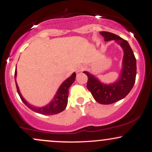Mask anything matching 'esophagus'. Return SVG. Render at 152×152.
Instances as JSON below:
<instances>
[{"mask_svg": "<svg viewBox=\"0 0 152 152\" xmlns=\"http://www.w3.org/2000/svg\"><path fill=\"white\" fill-rule=\"evenodd\" d=\"M82 67L81 66H78L77 68H76V73H78V72H81V71H82Z\"/></svg>", "mask_w": 152, "mask_h": 152, "instance_id": "34e87169", "label": "esophagus"}]
</instances>
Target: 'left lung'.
<instances>
[{
  "label": "left lung",
  "instance_id": "8db88e82",
  "mask_svg": "<svg viewBox=\"0 0 152 152\" xmlns=\"http://www.w3.org/2000/svg\"><path fill=\"white\" fill-rule=\"evenodd\" d=\"M100 34L104 36V41L114 40L123 48L124 58L119 78L116 83L107 85L87 71L83 73L88 76L86 86L94 99L99 104H111L124 98L133 88L137 75V61L133 50L126 40L107 31H102Z\"/></svg>",
  "mask_w": 152,
  "mask_h": 152
}]
</instances>
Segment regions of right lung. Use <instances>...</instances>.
<instances>
[{
	"label": "right lung",
	"instance_id": "obj_1",
	"mask_svg": "<svg viewBox=\"0 0 152 152\" xmlns=\"http://www.w3.org/2000/svg\"><path fill=\"white\" fill-rule=\"evenodd\" d=\"M16 74L17 71L16 69L15 71V78H16ZM76 74L74 73L69 78H68L66 81L63 82V83L61 85V86L59 87L58 91H57L56 94L54 96V98L52 102H50V104H48V105L44 106V107H41V108H36L35 106H31V104H29L23 98L21 94H20V90L17 85L16 81H15V84H16V88L17 91H18V95L20 96V98L22 100V102L26 104L29 109L32 110V111H35V112H37L38 114H43V115H53V114H57L58 113L61 112L66 109V106H67L68 103V96H69V90L70 86L72 85V83H74L75 81V78H76Z\"/></svg>",
	"mask_w": 152,
	"mask_h": 152
}]
</instances>
